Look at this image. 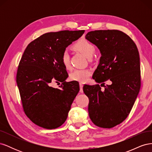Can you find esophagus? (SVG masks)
I'll use <instances>...</instances> for the list:
<instances>
[{
  "label": "esophagus",
  "instance_id": "esophagus-1",
  "mask_svg": "<svg viewBox=\"0 0 152 152\" xmlns=\"http://www.w3.org/2000/svg\"><path fill=\"white\" fill-rule=\"evenodd\" d=\"M79 86H80V93H83V89H82V88H83V86H84V85H83V84L80 83Z\"/></svg>",
  "mask_w": 152,
  "mask_h": 152
}]
</instances>
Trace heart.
<instances>
[{
  "label": "heart",
  "instance_id": "b5f03b06",
  "mask_svg": "<svg viewBox=\"0 0 152 152\" xmlns=\"http://www.w3.org/2000/svg\"><path fill=\"white\" fill-rule=\"evenodd\" d=\"M74 49L78 50L80 53L84 54L87 58H91L94 53V45L90 42L89 41L86 39H80L78 40L76 43L73 45ZM61 62L63 65L66 68H70V54L67 50L63 51L61 54ZM91 70L89 68L76 69L70 73V79L83 83L86 82L89 77L91 75Z\"/></svg>",
  "mask_w": 152,
  "mask_h": 152
}]
</instances>
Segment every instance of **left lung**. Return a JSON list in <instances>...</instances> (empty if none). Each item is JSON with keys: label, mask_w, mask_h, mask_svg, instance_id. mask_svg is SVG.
I'll return each instance as SVG.
<instances>
[{"label": "left lung", "mask_w": 152, "mask_h": 152, "mask_svg": "<svg viewBox=\"0 0 152 152\" xmlns=\"http://www.w3.org/2000/svg\"><path fill=\"white\" fill-rule=\"evenodd\" d=\"M86 39L102 54L93 79L104 87V91L99 84L83 87L89 100V117L96 126L112 128L127 117L140 92L138 50L129 37L117 30L91 31ZM108 80L112 84L105 86L104 82Z\"/></svg>", "instance_id": "left-lung-1"}]
</instances>
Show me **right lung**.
Instances as JSON below:
<instances>
[{
	"instance_id": "add662e5",
	"label": "right lung",
	"mask_w": 152,
	"mask_h": 152,
	"mask_svg": "<svg viewBox=\"0 0 152 152\" xmlns=\"http://www.w3.org/2000/svg\"><path fill=\"white\" fill-rule=\"evenodd\" d=\"M84 30L49 32L31 42L23 54L16 75L24 112L32 122L53 129L65 122L79 91L78 82L65 81L68 75L61 54ZM62 82L60 88L51 87Z\"/></svg>"
}]
</instances>
